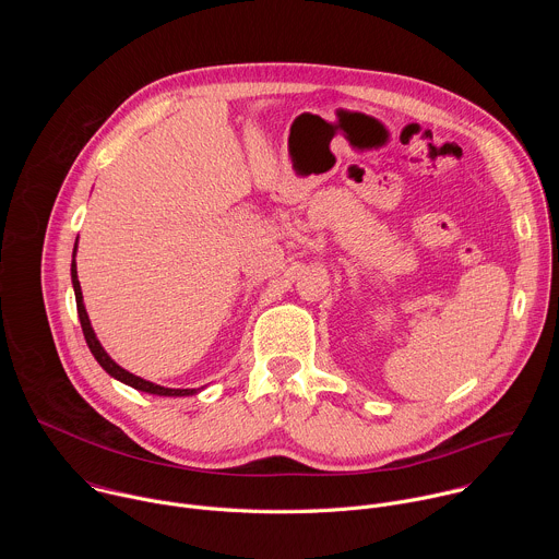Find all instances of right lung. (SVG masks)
I'll return each mask as SVG.
<instances>
[{"mask_svg":"<svg viewBox=\"0 0 559 559\" xmlns=\"http://www.w3.org/2000/svg\"><path fill=\"white\" fill-rule=\"evenodd\" d=\"M74 252H76V243H74ZM74 252H72V257H74ZM70 276H72V287H74V298H76V313H79V321H82L84 338H86V343H88V347H91L95 360H97L112 378H117V380H121V382H126V384H130V386H134V389H139V391L152 393V395H192V393H197V389H170V386L154 384V382L143 380V378H139V376L126 371L123 367H119V365L106 354V349L102 347V343H99L97 336H95V330H93V325H91V318H88L86 307H84L82 285H79V278H76V263H74V259H72V265H70Z\"/></svg>","mask_w":559,"mask_h":559,"instance_id":"1","label":"right lung"}]
</instances>
